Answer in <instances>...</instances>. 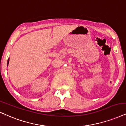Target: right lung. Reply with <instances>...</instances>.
<instances>
[{"mask_svg":"<svg viewBox=\"0 0 126 126\" xmlns=\"http://www.w3.org/2000/svg\"><path fill=\"white\" fill-rule=\"evenodd\" d=\"M9 60L8 59V61H7V65H8V64H9Z\"/></svg>","mask_w":126,"mask_h":126,"instance_id":"1","label":"right lung"}]
</instances>
